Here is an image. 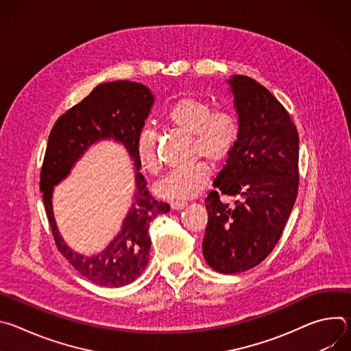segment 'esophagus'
<instances>
[{
	"label": "esophagus",
	"instance_id": "obj_1",
	"mask_svg": "<svg viewBox=\"0 0 351 351\" xmlns=\"http://www.w3.org/2000/svg\"><path fill=\"white\" fill-rule=\"evenodd\" d=\"M187 206V203H184V202H172L171 203V208L172 210H182V208H184Z\"/></svg>",
	"mask_w": 351,
	"mask_h": 351
}]
</instances>
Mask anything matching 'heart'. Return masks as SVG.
<instances>
[{
  "label": "heart",
  "mask_w": 351,
  "mask_h": 351,
  "mask_svg": "<svg viewBox=\"0 0 351 351\" xmlns=\"http://www.w3.org/2000/svg\"><path fill=\"white\" fill-rule=\"evenodd\" d=\"M173 129L191 137L190 156L203 157L213 164L225 162L234 152L240 137V126L234 115L226 111H214L210 101L198 97H182L164 115ZM136 156L143 171L149 175L160 172L157 153V134L152 129L137 133ZM211 169L206 162H194L176 169L156 186V194L165 199H187L202 193L208 184Z\"/></svg>",
  "instance_id": "heart-1"
}]
</instances>
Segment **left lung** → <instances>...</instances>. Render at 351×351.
Returning <instances> with one entry per match:
<instances>
[{
    "label": "left lung",
    "instance_id": "obj_1",
    "mask_svg": "<svg viewBox=\"0 0 351 351\" xmlns=\"http://www.w3.org/2000/svg\"><path fill=\"white\" fill-rule=\"evenodd\" d=\"M228 83L240 137L206 198L203 254L217 272L239 274L264 261L282 236L298 189V133L257 80L234 75ZM221 193L236 196L235 203L221 202Z\"/></svg>",
    "mask_w": 351,
    "mask_h": 351
}]
</instances>
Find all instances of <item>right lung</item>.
I'll list each match as a JSON object with an SVG mask.
<instances>
[{"label": "right lung", "instance_id": "obj_1", "mask_svg": "<svg viewBox=\"0 0 351 351\" xmlns=\"http://www.w3.org/2000/svg\"><path fill=\"white\" fill-rule=\"evenodd\" d=\"M154 95L144 84L118 80L98 84L79 104L61 115L48 137L40 172V190L47 218L60 253L87 280L104 287H122L136 280L148 264L149 223L169 211V204L149 194L138 172L136 137L143 129ZM112 138L124 144L136 175V191L123 229L110 245L97 256L84 258L71 250L60 237L52 213V190L64 178L88 146Z\"/></svg>", "mask_w": 351, "mask_h": 351}]
</instances>
